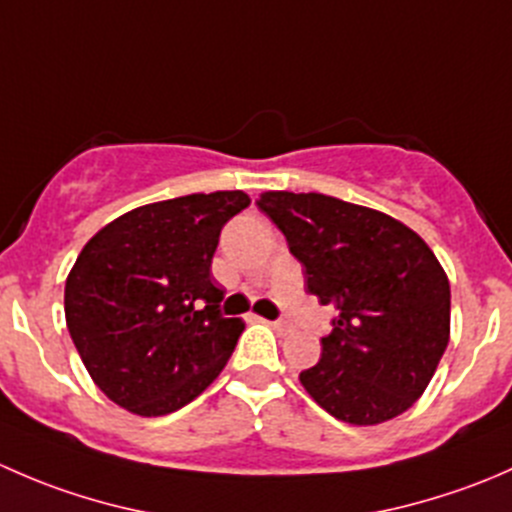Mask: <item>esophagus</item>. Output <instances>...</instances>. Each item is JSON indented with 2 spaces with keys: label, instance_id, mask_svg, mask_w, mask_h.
<instances>
[{
  "label": "esophagus",
  "instance_id": "obj_1",
  "mask_svg": "<svg viewBox=\"0 0 512 512\" xmlns=\"http://www.w3.org/2000/svg\"><path fill=\"white\" fill-rule=\"evenodd\" d=\"M267 324H270V327L275 329L277 334H287L289 332V324H285V322H267Z\"/></svg>",
  "mask_w": 512,
  "mask_h": 512
}]
</instances>
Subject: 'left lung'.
I'll return each instance as SVG.
<instances>
[{
    "label": "left lung",
    "instance_id": "left-lung-1",
    "mask_svg": "<svg viewBox=\"0 0 512 512\" xmlns=\"http://www.w3.org/2000/svg\"><path fill=\"white\" fill-rule=\"evenodd\" d=\"M307 289L337 317L299 374L327 414L376 426L426 391L451 337V285L431 247L391 215L322 193H262Z\"/></svg>",
    "mask_w": 512,
    "mask_h": 512
}]
</instances>
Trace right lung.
I'll list each match as a JSON object with an SVG mask.
<instances>
[{
    "label": "right lung",
    "mask_w": 512,
    "mask_h": 512,
    "mask_svg": "<svg viewBox=\"0 0 512 512\" xmlns=\"http://www.w3.org/2000/svg\"><path fill=\"white\" fill-rule=\"evenodd\" d=\"M247 205L242 190L160 200L86 242L66 277V327L113 404L173 414L225 369L245 322L220 314L210 265L223 225Z\"/></svg>",
    "instance_id": "1"
}]
</instances>
